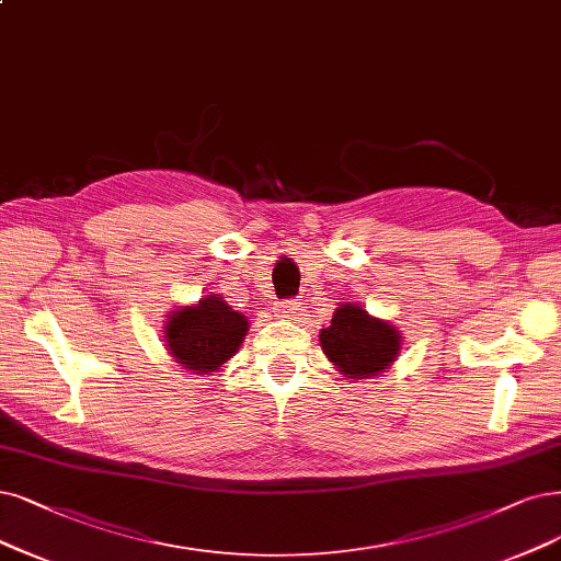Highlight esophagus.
<instances>
[{
	"label": "esophagus",
	"instance_id": "obj_1",
	"mask_svg": "<svg viewBox=\"0 0 561 561\" xmlns=\"http://www.w3.org/2000/svg\"><path fill=\"white\" fill-rule=\"evenodd\" d=\"M298 307H300V302H296V300H284L277 305V317H282V319L294 317L298 312Z\"/></svg>",
	"mask_w": 561,
	"mask_h": 561
}]
</instances>
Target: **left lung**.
<instances>
[{
    "instance_id": "1",
    "label": "left lung",
    "mask_w": 561,
    "mask_h": 561,
    "mask_svg": "<svg viewBox=\"0 0 561 561\" xmlns=\"http://www.w3.org/2000/svg\"><path fill=\"white\" fill-rule=\"evenodd\" d=\"M319 342L328 360L346 379H371L386 371L400 354V330L388 321L369 317L363 307L340 305Z\"/></svg>"
}]
</instances>
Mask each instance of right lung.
I'll return each instance as SVG.
<instances>
[{"label": "right lung", "mask_w": 561, "mask_h": 561, "mask_svg": "<svg viewBox=\"0 0 561 561\" xmlns=\"http://www.w3.org/2000/svg\"><path fill=\"white\" fill-rule=\"evenodd\" d=\"M249 321L221 296H203L196 305L173 309L163 325L169 354L184 369L217 371L240 348Z\"/></svg>", "instance_id": "right-lung-1"}]
</instances>
